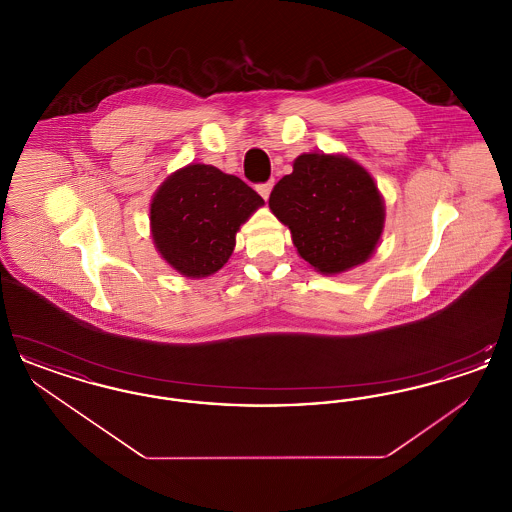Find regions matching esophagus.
<instances>
[{
    "instance_id": "esophagus-1",
    "label": "esophagus",
    "mask_w": 512,
    "mask_h": 512,
    "mask_svg": "<svg viewBox=\"0 0 512 512\" xmlns=\"http://www.w3.org/2000/svg\"><path fill=\"white\" fill-rule=\"evenodd\" d=\"M272 186H274V182H272V180H270V182H265V184H259V186H257V192L261 194L263 199H268V195L272 192Z\"/></svg>"
}]
</instances>
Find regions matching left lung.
Here are the masks:
<instances>
[{
	"label": "left lung",
	"instance_id": "8db88e82",
	"mask_svg": "<svg viewBox=\"0 0 512 512\" xmlns=\"http://www.w3.org/2000/svg\"><path fill=\"white\" fill-rule=\"evenodd\" d=\"M268 207L290 228L301 259L320 274L361 267L380 244L386 203L372 174L341 153H301Z\"/></svg>",
	"mask_w": 512,
	"mask_h": 512
}]
</instances>
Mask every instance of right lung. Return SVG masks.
Segmentation results:
<instances>
[{"mask_svg": "<svg viewBox=\"0 0 512 512\" xmlns=\"http://www.w3.org/2000/svg\"><path fill=\"white\" fill-rule=\"evenodd\" d=\"M263 205V197L238 176L190 163L167 176L153 194V245L184 278L213 276L228 263L240 226Z\"/></svg>", "mask_w": 512, "mask_h": 512, "instance_id": "1", "label": "right lung"}]
</instances>
